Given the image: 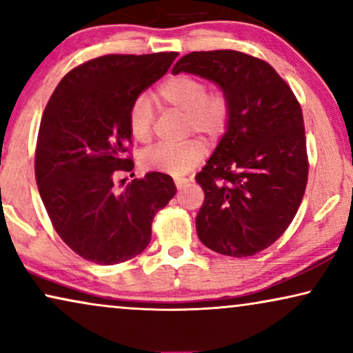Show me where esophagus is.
<instances>
[{
  "instance_id": "34e87169",
  "label": "esophagus",
  "mask_w": 353,
  "mask_h": 353,
  "mask_svg": "<svg viewBox=\"0 0 353 353\" xmlns=\"http://www.w3.org/2000/svg\"><path fill=\"white\" fill-rule=\"evenodd\" d=\"M190 183H191L190 178H175L176 190H185V188L190 185Z\"/></svg>"
}]
</instances>
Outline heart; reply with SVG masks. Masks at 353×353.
Listing matches in <instances>:
<instances>
[{
    "mask_svg": "<svg viewBox=\"0 0 353 353\" xmlns=\"http://www.w3.org/2000/svg\"><path fill=\"white\" fill-rule=\"evenodd\" d=\"M157 98L165 108L186 115L188 130L207 137H219L230 117V103L220 91L207 93L201 79L191 75H173L157 88ZM154 112L151 103L139 96L128 110V130L133 139L146 143L151 139ZM205 148L199 139H188L183 144H159L141 154L144 170L181 176L202 161Z\"/></svg>",
    "mask_w": 353,
    "mask_h": 353,
    "instance_id": "obj_1",
    "label": "heart"
}]
</instances>
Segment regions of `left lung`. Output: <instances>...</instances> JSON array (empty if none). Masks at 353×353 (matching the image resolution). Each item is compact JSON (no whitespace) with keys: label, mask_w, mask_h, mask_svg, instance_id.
<instances>
[{"label":"left lung","mask_w":353,"mask_h":353,"mask_svg":"<svg viewBox=\"0 0 353 353\" xmlns=\"http://www.w3.org/2000/svg\"><path fill=\"white\" fill-rule=\"evenodd\" d=\"M180 72L215 83L230 103L223 137L196 175L205 194L197 236L215 252L250 257L288 230L305 192L301 104L272 65L239 51L190 52L173 65Z\"/></svg>","instance_id":"left-lung-1"}]
</instances>
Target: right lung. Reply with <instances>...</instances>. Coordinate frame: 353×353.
<instances>
[{"instance_id": "obj_1", "label": "right lung", "mask_w": 353, "mask_h": 353, "mask_svg": "<svg viewBox=\"0 0 353 353\" xmlns=\"http://www.w3.org/2000/svg\"><path fill=\"white\" fill-rule=\"evenodd\" d=\"M178 52L108 54L72 69L43 112L35 176L52 226L90 262L115 265L151 241L154 215L175 196L172 176L149 172L122 192L119 170L132 172L128 110L167 74Z\"/></svg>"}]
</instances>
